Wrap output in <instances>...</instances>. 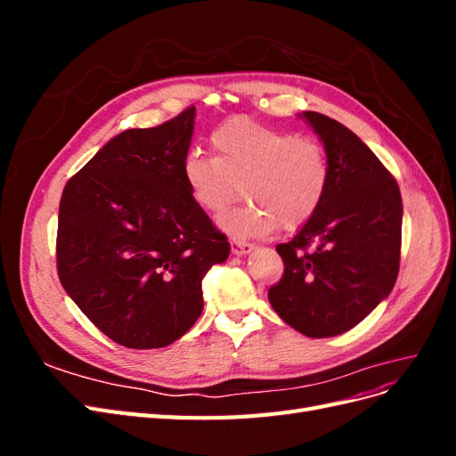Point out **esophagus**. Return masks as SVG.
<instances>
[{
  "label": "esophagus",
  "instance_id": "esophagus-1",
  "mask_svg": "<svg viewBox=\"0 0 456 456\" xmlns=\"http://www.w3.org/2000/svg\"><path fill=\"white\" fill-rule=\"evenodd\" d=\"M230 247H232V253L238 255V256L249 255V253L255 249L253 243H247V241H241V240H232V241H230Z\"/></svg>",
  "mask_w": 456,
  "mask_h": 456
}]
</instances>
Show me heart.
I'll use <instances>...</instances> for the list:
<instances>
[{"label": "heart", "mask_w": 456, "mask_h": 456, "mask_svg": "<svg viewBox=\"0 0 456 456\" xmlns=\"http://www.w3.org/2000/svg\"><path fill=\"white\" fill-rule=\"evenodd\" d=\"M215 156L190 151L183 176L191 198L209 213H220L238 198L247 203L220 216L236 238L268 236L280 226L298 228L323 201L329 165L323 150L298 134L236 118L211 134Z\"/></svg>", "instance_id": "obj_1"}]
</instances>
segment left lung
Wrapping results in <instances>:
<instances>
[{"mask_svg":"<svg viewBox=\"0 0 456 456\" xmlns=\"http://www.w3.org/2000/svg\"><path fill=\"white\" fill-rule=\"evenodd\" d=\"M300 118L325 148L329 183L320 209L275 247L285 272L268 300L298 333L325 338L346 333L392 293L403 205L394 176L360 136L323 114Z\"/></svg>","mask_w":456,"mask_h":456,"instance_id":"obj_1","label":"left lung"}]
</instances>
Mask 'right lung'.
Wrapping results in <instances>:
<instances>
[{
  "label": "right lung",
  "instance_id": "1",
  "mask_svg": "<svg viewBox=\"0 0 456 456\" xmlns=\"http://www.w3.org/2000/svg\"><path fill=\"white\" fill-rule=\"evenodd\" d=\"M196 108L110 139L64 186L59 278L79 310L121 346H169L198 322L201 281L230 243L191 198L183 163Z\"/></svg>",
  "mask_w": 456,
  "mask_h": 456
}]
</instances>
